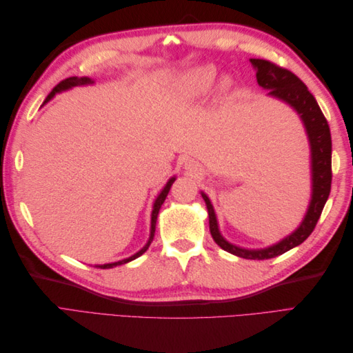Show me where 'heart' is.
Returning a JSON list of instances; mask_svg holds the SVG:
<instances>
[{
    "instance_id": "b5f03b06",
    "label": "heart",
    "mask_w": 353,
    "mask_h": 353,
    "mask_svg": "<svg viewBox=\"0 0 353 353\" xmlns=\"http://www.w3.org/2000/svg\"><path fill=\"white\" fill-rule=\"evenodd\" d=\"M216 78V69L213 66H200L187 73L184 79V91L190 97L205 94L212 87ZM227 82L222 83V87H227Z\"/></svg>"
}]
</instances>
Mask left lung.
Instances as JSON below:
<instances>
[{
	"label": "left lung",
	"instance_id": "8db88e82",
	"mask_svg": "<svg viewBox=\"0 0 353 353\" xmlns=\"http://www.w3.org/2000/svg\"><path fill=\"white\" fill-rule=\"evenodd\" d=\"M252 66L256 69V79L262 88L268 90V95L283 100L297 112L305 125V130L311 145V162H312V199L309 203L306 215L294 232L283 239L280 243L270 245L266 249L249 250L239 248L228 243L221 236L218 228V221L215 210H213L209 197L201 193L203 200L206 203L209 213V228L215 243L228 253H232L244 259H271L290 250L296 245L302 244L311 232L314 231L316 222L321 216V212L325 206V201L330 196L331 190V134L330 126L323 114L321 109L315 100L314 95L309 92L306 85L299 79L296 74L284 68L276 66L275 63L250 59Z\"/></svg>",
	"mask_w": 353,
	"mask_h": 353
}]
</instances>
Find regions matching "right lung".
Here are the masks:
<instances>
[{
	"label": "right lung",
	"instance_id": "1",
	"mask_svg": "<svg viewBox=\"0 0 353 353\" xmlns=\"http://www.w3.org/2000/svg\"><path fill=\"white\" fill-rule=\"evenodd\" d=\"M94 81L92 79H90V78H77V77H72V78H68V79H65V81H61V82H59L54 88H52V91L48 94V97L46 99V101L44 103H47V101H50L52 97H54L56 95V92H61V91H66V90H69V88H72V87H77V85H87V83H92ZM174 181H175V176H172L170 178L169 181H168V184L165 185V188L160 191V194L157 196V199H156V201H154V205H153V212H152V228H150V239H148V241H147V244L144 245V248L140 250V252H137L135 254H132L131 258H126V259H122V261H119V262H113V263H104V265H95L97 266V268H101V270H109V268H113V266H117V265H123V263H128V262H131V261H134V259H137L138 256H141L147 249H148V245L152 244V241H153V237H154V231H156V221H157V215H159V210H160V208H162V205H163V201H165V199H166V196H168V193H169V190H170V187H172V184H174Z\"/></svg>",
	"mask_w": 353,
	"mask_h": 353
}]
</instances>
